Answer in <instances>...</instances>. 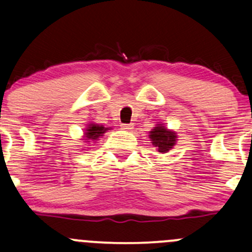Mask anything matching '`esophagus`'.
Returning a JSON list of instances; mask_svg holds the SVG:
<instances>
[{
	"instance_id": "1",
	"label": "esophagus",
	"mask_w": 252,
	"mask_h": 252,
	"mask_svg": "<svg viewBox=\"0 0 252 252\" xmlns=\"http://www.w3.org/2000/svg\"><path fill=\"white\" fill-rule=\"evenodd\" d=\"M122 128L124 129V130H126V131H130L131 129H133V124H122Z\"/></svg>"
}]
</instances>
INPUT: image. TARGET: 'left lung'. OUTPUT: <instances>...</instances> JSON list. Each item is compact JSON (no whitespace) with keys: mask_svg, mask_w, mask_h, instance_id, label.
Wrapping results in <instances>:
<instances>
[{"mask_svg":"<svg viewBox=\"0 0 252 252\" xmlns=\"http://www.w3.org/2000/svg\"><path fill=\"white\" fill-rule=\"evenodd\" d=\"M149 138L157 151L161 154H166L169 150L173 149L178 140L177 133L171 129H167L162 123L156 124V126H154V129L149 131Z\"/></svg>","mask_w":252,"mask_h":252,"instance_id":"obj_1","label":"left lung"}]
</instances>
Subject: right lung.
Listing matches in <instances>:
<instances>
[{
    "label": "right lung",
    "instance_id": "add662e5",
    "mask_svg": "<svg viewBox=\"0 0 252 252\" xmlns=\"http://www.w3.org/2000/svg\"><path fill=\"white\" fill-rule=\"evenodd\" d=\"M112 128H106L102 124H96V123H90L86 126L85 130H84V135L81 140L85 141V144H90V142H96L101 136H103V134L107 130H111ZM89 149V147H86Z\"/></svg>",
    "mask_w": 252,
    "mask_h": 252
}]
</instances>
